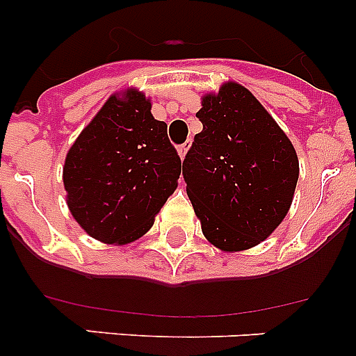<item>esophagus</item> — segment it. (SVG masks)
I'll return each mask as SVG.
<instances>
[{"instance_id":"34e87169","label":"esophagus","mask_w":356,"mask_h":356,"mask_svg":"<svg viewBox=\"0 0 356 356\" xmlns=\"http://www.w3.org/2000/svg\"><path fill=\"white\" fill-rule=\"evenodd\" d=\"M188 147H191V140H187V143H184V144H180V146H178V155H180L181 159H185Z\"/></svg>"}]
</instances>
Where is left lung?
<instances>
[{"instance_id":"8db88e82","label":"left lung","mask_w":356,"mask_h":356,"mask_svg":"<svg viewBox=\"0 0 356 356\" xmlns=\"http://www.w3.org/2000/svg\"><path fill=\"white\" fill-rule=\"evenodd\" d=\"M184 160L187 196L203 235L222 251L266 241L291 209L300 176L287 135L246 87L228 81L207 94Z\"/></svg>"}]
</instances>
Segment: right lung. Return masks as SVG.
I'll use <instances>...</instances> for the list:
<instances>
[{
	"label": "right lung",
	"mask_w": 356,
	"mask_h": 356,
	"mask_svg": "<svg viewBox=\"0 0 356 356\" xmlns=\"http://www.w3.org/2000/svg\"><path fill=\"white\" fill-rule=\"evenodd\" d=\"M180 172L168 124L151 115L143 92L128 89L106 99L69 149L67 207L90 237L127 244L153 226Z\"/></svg>",
	"instance_id": "1"
}]
</instances>
